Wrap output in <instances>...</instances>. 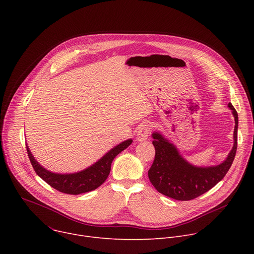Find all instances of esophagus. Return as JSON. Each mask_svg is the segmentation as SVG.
Here are the masks:
<instances>
[{"label":"esophagus","mask_w":254,"mask_h":254,"mask_svg":"<svg viewBox=\"0 0 254 254\" xmlns=\"http://www.w3.org/2000/svg\"><path fill=\"white\" fill-rule=\"evenodd\" d=\"M151 127L148 124H143L139 127L138 130H137V134H136V139L138 141H143L148 138L149 132H150Z\"/></svg>","instance_id":"1"}]
</instances>
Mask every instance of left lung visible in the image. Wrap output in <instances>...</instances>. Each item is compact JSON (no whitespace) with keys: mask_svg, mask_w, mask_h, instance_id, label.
Wrapping results in <instances>:
<instances>
[{"mask_svg":"<svg viewBox=\"0 0 254 254\" xmlns=\"http://www.w3.org/2000/svg\"><path fill=\"white\" fill-rule=\"evenodd\" d=\"M234 127V144L226 160L220 165L212 167H196L180 155L177 148L159 132H153V144L156 150L155 160L149 170V179L161 194L180 201L195 199L224 178L229 171L237 150L238 115L231 103Z\"/></svg>","mask_w":254,"mask_h":254,"instance_id":"8db88e82","label":"left lung"}]
</instances>
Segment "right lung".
I'll return each mask as SVG.
<instances>
[{"instance_id":"1","label":"right lung","mask_w":254,"mask_h":254,"mask_svg":"<svg viewBox=\"0 0 254 254\" xmlns=\"http://www.w3.org/2000/svg\"><path fill=\"white\" fill-rule=\"evenodd\" d=\"M131 142V138L121 142L89 168L73 174H56L44 169L34 159L29 148H26L30 162L36 174L44 180L47 184L59 192L70 195H78L93 191L102 185L110 175L114 159L126 150Z\"/></svg>"}]
</instances>
